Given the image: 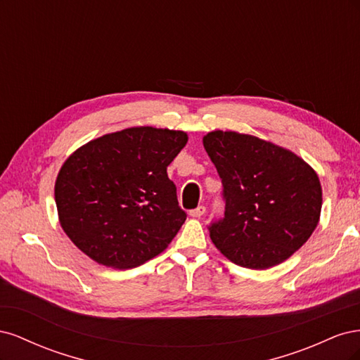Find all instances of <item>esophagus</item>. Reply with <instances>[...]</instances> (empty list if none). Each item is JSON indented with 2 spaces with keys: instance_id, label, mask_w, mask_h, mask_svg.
<instances>
[{
  "instance_id": "1",
  "label": "esophagus",
  "mask_w": 360,
  "mask_h": 360,
  "mask_svg": "<svg viewBox=\"0 0 360 360\" xmlns=\"http://www.w3.org/2000/svg\"><path fill=\"white\" fill-rule=\"evenodd\" d=\"M204 213H205V207L204 205H200V207H197V209H193V210L189 212V214L192 217H198V219L204 216Z\"/></svg>"
}]
</instances>
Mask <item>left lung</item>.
Here are the masks:
<instances>
[{
    "mask_svg": "<svg viewBox=\"0 0 360 360\" xmlns=\"http://www.w3.org/2000/svg\"><path fill=\"white\" fill-rule=\"evenodd\" d=\"M202 144L222 179L225 216L210 238L234 264L263 270L307 243L320 221L317 172L292 151L238 132L213 130Z\"/></svg>",
    "mask_w": 360,
    "mask_h": 360,
    "instance_id": "obj_1",
    "label": "left lung"
}]
</instances>
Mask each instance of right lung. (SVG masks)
<instances>
[{
  "label": "right lung",
  "instance_id": "add662e5",
  "mask_svg": "<svg viewBox=\"0 0 360 360\" xmlns=\"http://www.w3.org/2000/svg\"><path fill=\"white\" fill-rule=\"evenodd\" d=\"M183 130L138 126L84 144L56 180L60 225L96 263L132 269L163 252L186 221L167 167Z\"/></svg>",
  "mask_w": 360,
  "mask_h": 360
}]
</instances>
